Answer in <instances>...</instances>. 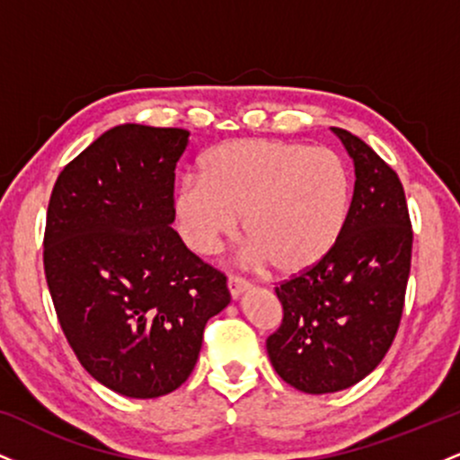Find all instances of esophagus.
<instances>
[{"mask_svg":"<svg viewBox=\"0 0 460 460\" xmlns=\"http://www.w3.org/2000/svg\"><path fill=\"white\" fill-rule=\"evenodd\" d=\"M226 288H229L231 296L237 298V296H240V294H244L246 289H248V281H246V279L237 277V274H231V277L226 279Z\"/></svg>","mask_w":460,"mask_h":460,"instance_id":"34e87169","label":"esophagus"}]
</instances>
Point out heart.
I'll return each instance as SVG.
<instances>
[{"mask_svg":"<svg viewBox=\"0 0 460 460\" xmlns=\"http://www.w3.org/2000/svg\"><path fill=\"white\" fill-rule=\"evenodd\" d=\"M350 177L340 155L288 140H235L200 157L181 179L175 218L186 244L212 255L237 234L281 277L311 270L340 242L350 212Z\"/></svg>","mask_w":460,"mask_h":460,"instance_id":"obj_1","label":"heart"}]
</instances>
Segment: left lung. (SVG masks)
I'll return each instance as SVG.
<instances>
[{"label":"left lung","mask_w":460,"mask_h":460,"mask_svg":"<svg viewBox=\"0 0 460 460\" xmlns=\"http://www.w3.org/2000/svg\"><path fill=\"white\" fill-rule=\"evenodd\" d=\"M332 131L355 162L346 226L318 266L274 288L283 320L266 340L279 376L305 394L341 392L383 361L402 318L413 248L394 168L350 131Z\"/></svg>","instance_id":"obj_1"}]
</instances>
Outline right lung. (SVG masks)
I'll return each instance as SVG.
<instances>
[{
  "instance_id": "obj_1",
  "label": "right lung",
  "mask_w": 460,
  "mask_h": 460,
  "mask_svg": "<svg viewBox=\"0 0 460 460\" xmlns=\"http://www.w3.org/2000/svg\"><path fill=\"white\" fill-rule=\"evenodd\" d=\"M190 131L119 125L56 179L45 277L84 369L128 398L177 389L203 331L229 305L226 277L172 229L175 168Z\"/></svg>"
}]
</instances>
